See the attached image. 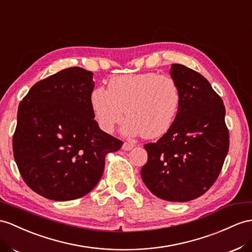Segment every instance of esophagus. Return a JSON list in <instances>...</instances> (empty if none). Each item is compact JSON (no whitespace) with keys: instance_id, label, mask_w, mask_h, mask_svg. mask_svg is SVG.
<instances>
[{"instance_id":"obj_1","label":"esophagus","mask_w":252,"mask_h":252,"mask_svg":"<svg viewBox=\"0 0 252 252\" xmlns=\"http://www.w3.org/2000/svg\"><path fill=\"white\" fill-rule=\"evenodd\" d=\"M133 148H134V144H131V143H125L122 145V149L125 151H130L133 149Z\"/></svg>"}]
</instances>
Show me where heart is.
I'll use <instances>...</instances> for the list:
<instances>
[{"label": "heart", "instance_id": "heart-1", "mask_svg": "<svg viewBox=\"0 0 252 252\" xmlns=\"http://www.w3.org/2000/svg\"><path fill=\"white\" fill-rule=\"evenodd\" d=\"M181 104V90L170 75L144 72L114 76L107 89L94 88L90 94L94 119L102 131L112 133L126 116V135L141 134L153 139L172 127Z\"/></svg>", "mask_w": 252, "mask_h": 252}]
</instances>
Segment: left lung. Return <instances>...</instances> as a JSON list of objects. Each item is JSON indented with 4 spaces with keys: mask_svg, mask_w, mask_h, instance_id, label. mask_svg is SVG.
Instances as JSON below:
<instances>
[{
    "mask_svg": "<svg viewBox=\"0 0 252 252\" xmlns=\"http://www.w3.org/2000/svg\"><path fill=\"white\" fill-rule=\"evenodd\" d=\"M170 75L181 90L179 113L168 132L144 146L148 162L140 175L154 196L186 202L216 181L229 150V131L223 102L204 76L180 63L171 64Z\"/></svg>",
    "mask_w": 252,
    "mask_h": 252,
    "instance_id": "left-lung-1",
    "label": "left lung"
}]
</instances>
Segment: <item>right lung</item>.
Listing matches in <instances>:
<instances>
[{"mask_svg":"<svg viewBox=\"0 0 252 252\" xmlns=\"http://www.w3.org/2000/svg\"><path fill=\"white\" fill-rule=\"evenodd\" d=\"M93 75L63 69L36 83L19 105L14 158L24 182L47 199L87 195L100 181L106 154L122 146L94 119Z\"/></svg>","mask_w":252,"mask_h":252,"instance_id":"1","label":"right lung"}]
</instances>
